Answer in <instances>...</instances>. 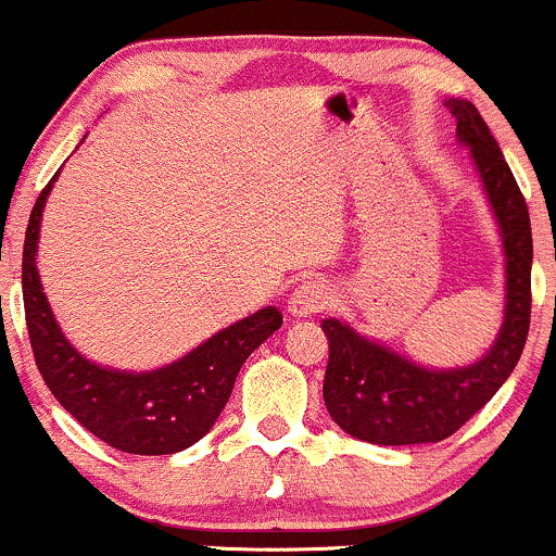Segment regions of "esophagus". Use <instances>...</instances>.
Segmentation results:
<instances>
[{
    "label": "esophagus",
    "mask_w": 556,
    "mask_h": 556,
    "mask_svg": "<svg viewBox=\"0 0 556 556\" xmlns=\"http://www.w3.org/2000/svg\"><path fill=\"white\" fill-rule=\"evenodd\" d=\"M330 302V289L323 280H302L289 296V312L294 317H312L326 309Z\"/></svg>",
    "instance_id": "34e87169"
}]
</instances>
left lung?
Here are the masks:
<instances>
[{
	"instance_id": "obj_1",
	"label": "left lung",
	"mask_w": 556,
	"mask_h": 556,
	"mask_svg": "<svg viewBox=\"0 0 556 556\" xmlns=\"http://www.w3.org/2000/svg\"><path fill=\"white\" fill-rule=\"evenodd\" d=\"M446 104L457 117V141L470 149L502 236V328L480 359L435 370L367 339L349 323L323 320L330 349L323 399L336 426L367 444L409 446L448 439L502 389L528 339L533 265L528 204L476 104L467 99Z\"/></svg>"
}]
</instances>
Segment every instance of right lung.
<instances>
[{"label":"right lung","instance_id":"obj_1","mask_svg":"<svg viewBox=\"0 0 556 556\" xmlns=\"http://www.w3.org/2000/svg\"><path fill=\"white\" fill-rule=\"evenodd\" d=\"M58 176L36 199L23 244V304L43 383L80 426L112 448L128 454L184 452L210 433L241 365L283 326V315L278 307H262L157 370H115L84 357L62 333L36 267L41 212Z\"/></svg>","mask_w":556,"mask_h":556}]
</instances>
